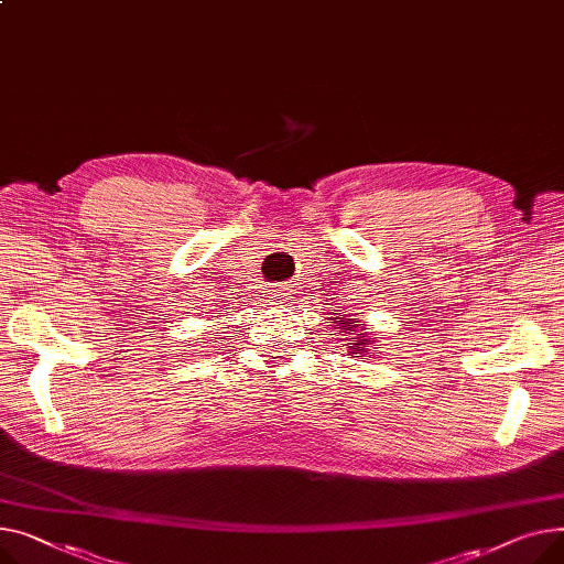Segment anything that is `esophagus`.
<instances>
[{"label": "esophagus", "instance_id": "esophagus-1", "mask_svg": "<svg viewBox=\"0 0 564 564\" xmlns=\"http://www.w3.org/2000/svg\"><path fill=\"white\" fill-rule=\"evenodd\" d=\"M286 295H289L286 289H275V291H271V295H267V297H269V301H271L273 305H284V303H289Z\"/></svg>", "mask_w": 564, "mask_h": 564}]
</instances>
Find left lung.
<instances>
[{
	"mask_svg": "<svg viewBox=\"0 0 564 564\" xmlns=\"http://www.w3.org/2000/svg\"><path fill=\"white\" fill-rule=\"evenodd\" d=\"M329 321H335V318H329ZM337 323V333H344L346 337H351L352 334L356 335L352 338L355 344H348V348H350V352H352V357H361V355H367V346H369V339H367V333H361V335H357V327H359V323L355 321V318H344V321H335ZM348 341V339H346Z\"/></svg>",
	"mask_w": 564,
	"mask_h": 564,
	"instance_id": "1",
	"label": "left lung"
}]
</instances>
